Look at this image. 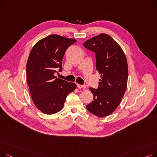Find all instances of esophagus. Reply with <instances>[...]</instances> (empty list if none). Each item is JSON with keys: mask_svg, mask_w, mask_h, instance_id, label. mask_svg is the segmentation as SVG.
Here are the masks:
<instances>
[{"mask_svg": "<svg viewBox=\"0 0 157 157\" xmlns=\"http://www.w3.org/2000/svg\"><path fill=\"white\" fill-rule=\"evenodd\" d=\"M77 86H78V88H86V86H85V85H79V84H78V85H77Z\"/></svg>", "mask_w": 157, "mask_h": 157, "instance_id": "esophagus-1", "label": "esophagus"}]
</instances>
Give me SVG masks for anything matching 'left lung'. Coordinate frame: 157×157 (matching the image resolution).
<instances>
[{"instance_id":"left-lung-1","label":"left lung","mask_w":157,"mask_h":157,"mask_svg":"<svg viewBox=\"0 0 157 157\" xmlns=\"http://www.w3.org/2000/svg\"><path fill=\"white\" fill-rule=\"evenodd\" d=\"M83 46L95 52L96 69L101 74L98 88H90L94 99L86 105V109L97 117L103 118L117 108L127 90V58L121 46L106 34L87 40Z\"/></svg>"}]
</instances>
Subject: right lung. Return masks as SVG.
Returning <instances> with one entry per match:
<instances>
[{
  "instance_id": "obj_1",
  "label": "right lung",
  "mask_w": 157,
  "mask_h": 157,
  "mask_svg": "<svg viewBox=\"0 0 157 157\" xmlns=\"http://www.w3.org/2000/svg\"><path fill=\"white\" fill-rule=\"evenodd\" d=\"M76 42L56 34L39 40L31 49L27 63V81L33 102L41 112L53 114L62 110L66 97L76 85L56 78L62 71V61L66 49Z\"/></svg>"
}]
</instances>
